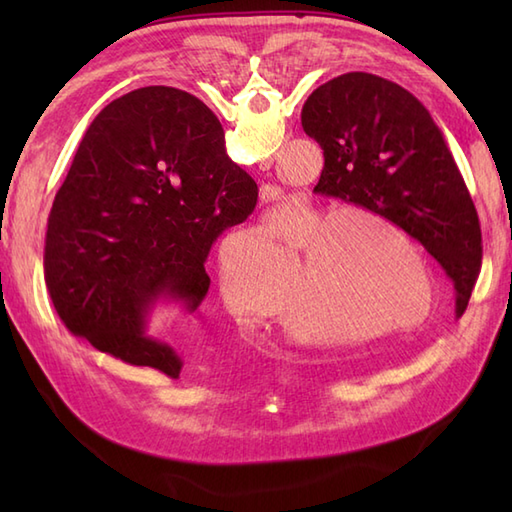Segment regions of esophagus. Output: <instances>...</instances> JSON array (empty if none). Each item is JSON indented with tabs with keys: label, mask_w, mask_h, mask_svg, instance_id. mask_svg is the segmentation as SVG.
<instances>
[{
	"label": "esophagus",
	"mask_w": 512,
	"mask_h": 512,
	"mask_svg": "<svg viewBox=\"0 0 512 512\" xmlns=\"http://www.w3.org/2000/svg\"><path fill=\"white\" fill-rule=\"evenodd\" d=\"M270 198H273V193H270V191H262V200H270Z\"/></svg>",
	"instance_id": "obj_1"
}]
</instances>
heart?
<instances>
[{
  "label": "heart",
  "instance_id": "obj_1",
  "mask_svg": "<svg viewBox=\"0 0 512 512\" xmlns=\"http://www.w3.org/2000/svg\"><path fill=\"white\" fill-rule=\"evenodd\" d=\"M299 254L289 301L279 309L287 260ZM220 297L246 323L277 310L279 328L295 341L363 343L420 328L436 306V281L420 246L380 215L303 202L273 233L253 228L228 239Z\"/></svg>",
  "mask_w": 512,
  "mask_h": 512
}]
</instances>
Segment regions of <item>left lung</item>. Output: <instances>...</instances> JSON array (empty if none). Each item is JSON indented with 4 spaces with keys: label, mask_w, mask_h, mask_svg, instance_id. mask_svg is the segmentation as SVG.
Here are the masks:
<instances>
[{
    "label": "left lung",
    "mask_w": 512,
    "mask_h": 512,
    "mask_svg": "<svg viewBox=\"0 0 512 512\" xmlns=\"http://www.w3.org/2000/svg\"><path fill=\"white\" fill-rule=\"evenodd\" d=\"M301 125L325 158L314 191L363 206L420 242L453 279L462 317L480 275L482 231L427 107L383 76L347 72L308 96Z\"/></svg>",
    "instance_id": "1"
}]
</instances>
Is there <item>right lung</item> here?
Wrapping results in <instances>:
<instances>
[{"mask_svg": "<svg viewBox=\"0 0 512 512\" xmlns=\"http://www.w3.org/2000/svg\"><path fill=\"white\" fill-rule=\"evenodd\" d=\"M255 204V180L200 99L151 85L112 101L48 217L43 273L59 319L96 350L178 378L182 358L147 334L149 314L160 301L200 308L213 242Z\"/></svg>", "mask_w": 512, "mask_h": 512, "instance_id": "add662e5", "label": "right lung"}]
</instances>
